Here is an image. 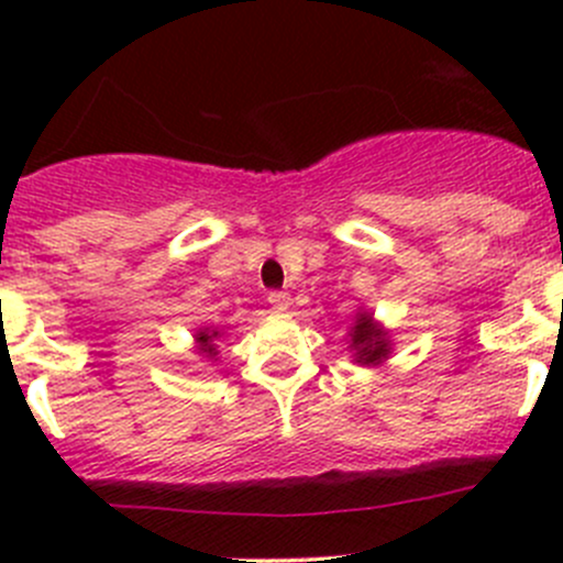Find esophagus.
Listing matches in <instances>:
<instances>
[{"mask_svg": "<svg viewBox=\"0 0 563 563\" xmlns=\"http://www.w3.org/2000/svg\"><path fill=\"white\" fill-rule=\"evenodd\" d=\"M269 305L275 313H286L288 308H291V297H288L286 291H272L269 294Z\"/></svg>", "mask_w": 563, "mask_h": 563, "instance_id": "34e87169", "label": "esophagus"}]
</instances>
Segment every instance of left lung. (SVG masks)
<instances>
[{
  "instance_id": "8db88e82",
  "label": "left lung",
  "mask_w": 563,
  "mask_h": 563,
  "mask_svg": "<svg viewBox=\"0 0 563 563\" xmlns=\"http://www.w3.org/2000/svg\"><path fill=\"white\" fill-rule=\"evenodd\" d=\"M349 351L354 365H382V362H387L391 354L389 329L384 327V323H378L371 310H360L349 329Z\"/></svg>"
}]
</instances>
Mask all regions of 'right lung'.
Instances as JSON below:
<instances>
[{"label":"right lung","mask_w":563,"mask_h":563,"mask_svg":"<svg viewBox=\"0 0 563 563\" xmlns=\"http://www.w3.org/2000/svg\"><path fill=\"white\" fill-rule=\"evenodd\" d=\"M220 334H223V329L220 327H201L196 329V334H192V340H196V351L198 356H203V360L209 362H218V340Z\"/></svg>","instance_id":"1"}]
</instances>
